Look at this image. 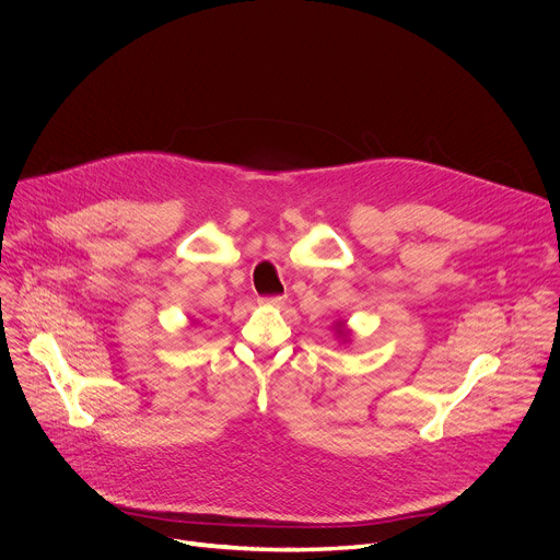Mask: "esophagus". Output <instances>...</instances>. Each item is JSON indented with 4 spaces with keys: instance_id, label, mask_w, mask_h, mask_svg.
<instances>
[{
    "instance_id": "1",
    "label": "esophagus",
    "mask_w": 560,
    "mask_h": 560,
    "mask_svg": "<svg viewBox=\"0 0 560 560\" xmlns=\"http://www.w3.org/2000/svg\"><path fill=\"white\" fill-rule=\"evenodd\" d=\"M264 306H283L285 303V294H275V296H261L259 299Z\"/></svg>"
}]
</instances>
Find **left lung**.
<instances>
[{
    "label": "left lung",
    "instance_id": "obj_1",
    "mask_svg": "<svg viewBox=\"0 0 560 560\" xmlns=\"http://www.w3.org/2000/svg\"><path fill=\"white\" fill-rule=\"evenodd\" d=\"M337 332H339V337H346V332H343V324H339V326H337Z\"/></svg>",
    "mask_w": 560,
    "mask_h": 560
}]
</instances>
